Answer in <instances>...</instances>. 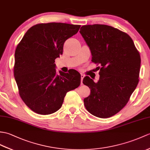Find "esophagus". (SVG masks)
<instances>
[{"label":"esophagus","instance_id":"obj_1","mask_svg":"<svg viewBox=\"0 0 150 150\" xmlns=\"http://www.w3.org/2000/svg\"><path fill=\"white\" fill-rule=\"evenodd\" d=\"M81 85H82V84H83L82 81H83V77H84V76H85V75H83V74H81Z\"/></svg>","mask_w":150,"mask_h":150}]
</instances>
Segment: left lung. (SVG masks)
<instances>
[{"mask_svg": "<svg viewBox=\"0 0 150 150\" xmlns=\"http://www.w3.org/2000/svg\"><path fill=\"white\" fill-rule=\"evenodd\" d=\"M80 33L88 44L91 61L99 69V81L89 76L83 83L91 89L83 99L85 107L93 116L107 118L127 105L138 84L141 57L130 36L116 28L102 24L83 25Z\"/></svg>", "mask_w": 150, "mask_h": 150, "instance_id": "obj_1", "label": "left lung"}]
</instances>
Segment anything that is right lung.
I'll list each match as a JSON object with an SVG mask.
<instances>
[{
  "instance_id": "add662e5",
  "label": "right lung",
  "mask_w": 150,
  "mask_h": 150,
  "mask_svg": "<svg viewBox=\"0 0 150 150\" xmlns=\"http://www.w3.org/2000/svg\"><path fill=\"white\" fill-rule=\"evenodd\" d=\"M80 25L52 22L38 23L28 30L15 53L14 76L25 105L41 115L54 113L66 94L78 88L81 74L55 71V59L62 54L64 43L78 33Z\"/></svg>"
}]
</instances>
